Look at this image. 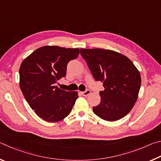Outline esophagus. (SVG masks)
<instances>
[{
    "label": "esophagus",
    "instance_id": "obj_1",
    "mask_svg": "<svg viewBox=\"0 0 161 161\" xmlns=\"http://www.w3.org/2000/svg\"><path fill=\"white\" fill-rule=\"evenodd\" d=\"M90 94H91V91L89 90V89H87V90H86L85 92H81V94H82L83 96H84V97L89 96V95Z\"/></svg>",
    "mask_w": 161,
    "mask_h": 161
}]
</instances>
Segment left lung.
<instances>
[{
    "mask_svg": "<svg viewBox=\"0 0 161 161\" xmlns=\"http://www.w3.org/2000/svg\"><path fill=\"white\" fill-rule=\"evenodd\" d=\"M94 78L103 82L101 102L94 113L103 120L115 121L129 114L137 101L141 78L126 56L106 49H80Z\"/></svg>",
    "mask_w": 161,
    "mask_h": 161,
    "instance_id": "8db88e82",
    "label": "left lung"
}]
</instances>
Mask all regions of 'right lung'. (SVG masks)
I'll use <instances>...</instances> for the list:
<instances>
[{
	"instance_id": "obj_1",
	"label": "right lung",
	"mask_w": 161,
	"mask_h": 161,
	"mask_svg": "<svg viewBox=\"0 0 161 161\" xmlns=\"http://www.w3.org/2000/svg\"><path fill=\"white\" fill-rule=\"evenodd\" d=\"M80 54L78 48L44 46L22 62L20 87L34 112L47 122H58L69 115L78 98L77 92H67L55 84L65 77L68 62Z\"/></svg>"
}]
</instances>
